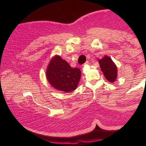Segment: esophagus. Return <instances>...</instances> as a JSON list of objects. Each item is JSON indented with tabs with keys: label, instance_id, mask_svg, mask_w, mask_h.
Masks as SVG:
<instances>
[{
	"label": "esophagus",
	"instance_id": "1",
	"mask_svg": "<svg viewBox=\"0 0 146 146\" xmlns=\"http://www.w3.org/2000/svg\"><path fill=\"white\" fill-rule=\"evenodd\" d=\"M88 64H89V62H88V61H86V62H85V64H84L83 66H86V65H88Z\"/></svg>",
	"mask_w": 146,
	"mask_h": 146
}]
</instances>
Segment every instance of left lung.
Segmentation results:
<instances>
[{
    "label": "left lung",
    "instance_id": "left-lung-1",
    "mask_svg": "<svg viewBox=\"0 0 146 146\" xmlns=\"http://www.w3.org/2000/svg\"><path fill=\"white\" fill-rule=\"evenodd\" d=\"M98 61L105 78L111 83L115 82L118 76V70L112 59L110 56L105 55L102 59H99Z\"/></svg>",
    "mask_w": 146,
    "mask_h": 146
}]
</instances>
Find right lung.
Wrapping results in <instances>:
<instances>
[{"instance_id":"right-lung-1","label":"right lung","mask_w":146,"mask_h":146,"mask_svg":"<svg viewBox=\"0 0 146 146\" xmlns=\"http://www.w3.org/2000/svg\"><path fill=\"white\" fill-rule=\"evenodd\" d=\"M46 76L49 84L56 90L69 93L77 88L81 71L78 68H71L61 56L56 55L49 61Z\"/></svg>"}]
</instances>
